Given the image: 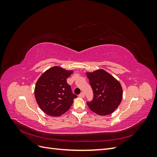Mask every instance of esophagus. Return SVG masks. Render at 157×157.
Returning <instances> with one entry per match:
<instances>
[{"label": "esophagus", "instance_id": "34e87169", "mask_svg": "<svg viewBox=\"0 0 157 157\" xmlns=\"http://www.w3.org/2000/svg\"><path fill=\"white\" fill-rule=\"evenodd\" d=\"M80 98H84V92H81L80 93V94H79V96H78Z\"/></svg>", "mask_w": 157, "mask_h": 157}]
</instances>
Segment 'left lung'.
<instances>
[{
  "label": "left lung",
  "mask_w": 157,
  "mask_h": 157,
  "mask_svg": "<svg viewBox=\"0 0 157 157\" xmlns=\"http://www.w3.org/2000/svg\"><path fill=\"white\" fill-rule=\"evenodd\" d=\"M86 75L94 94L92 100L86 102L87 105L98 115H110L121 102L122 89L121 84L102 69Z\"/></svg>",
  "instance_id": "8db88e82"
}]
</instances>
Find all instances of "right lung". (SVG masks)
<instances>
[{
    "label": "right lung",
    "instance_id": "1",
    "mask_svg": "<svg viewBox=\"0 0 157 157\" xmlns=\"http://www.w3.org/2000/svg\"><path fill=\"white\" fill-rule=\"evenodd\" d=\"M73 73L59 67H53L42 74L35 85L38 105L49 116L59 117L68 111L77 95L72 93L67 78Z\"/></svg>",
    "mask_w": 157,
    "mask_h": 157
}]
</instances>
